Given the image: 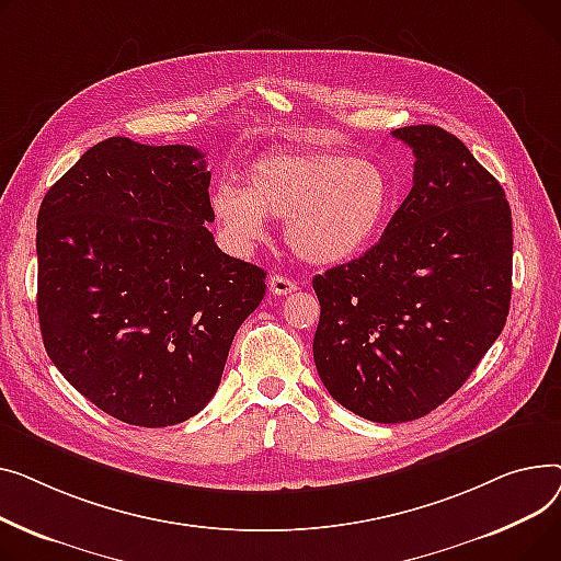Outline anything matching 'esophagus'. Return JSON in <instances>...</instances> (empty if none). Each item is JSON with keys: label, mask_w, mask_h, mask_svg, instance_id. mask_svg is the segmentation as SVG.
<instances>
[{"label": "esophagus", "mask_w": 561, "mask_h": 561, "mask_svg": "<svg viewBox=\"0 0 561 561\" xmlns=\"http://www.w3.org/2000/svg\"><path fill=\"white\" fill-rule=\"evenodd\" d=\"M296 287H299V285H296L294 280H289L287 276H272L270 278V291L272 294H276V296H285V294H291Z\"/></svg>", "instance_id": "esophagus-1"}]
</instances>
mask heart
<instances>
[{
    "mask_svg": "<svg viewBox=\"0 0 561 561\" xmlns=\"http://www.w3.org/2000/svg\"><path fill=\"white\" fill-rule=\"evenodd\" d=\"M391 204V181L378 160L335 149L267 153L249 168L247 187L224 183L213 192L215 219L236 244L262 240L267 217L287 219V244L312 265H337L365 251Z\"/></svg>",
    "mask_w": 561,
    "mask_h": 561,
    "instance_id": "obj_1",
    "label": "heart"
}]
</instances>
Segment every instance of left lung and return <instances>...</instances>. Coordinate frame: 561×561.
Instances as JSON below:
<instances>
[{"instance_id": "left-lung-1", "label": "left lung", "mask_w": 561, "mask_h": 561, "mask_svg": "<svg viewBox=\"0 0 561 561\" xmlns=\"http://www.w3.org/2000/svg\"><path fill=\"white\" fill-rule=\"evenodd\" d=\"M414 185L382 238L314 276V365L328 393L376 423L425 416L499 340L512 299V210L501 183L448 130H393Z\"/></svg>"}]
</instances>
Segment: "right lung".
Wrapping results in <instances>:
<instances>
[{
    "label": "right lung",
    "instance_id": "obj_1",
    "mask_svg": "<svg viewBox=\"0 0 561 561\" xmlns=\"http://www.w3.org/2000/svg\"><path fill=\"white\" fill-rule=\"evenodd\" d=\"M210 172L187 145L108 138L45 194L38 319L47 355L106 414L164 427L199 414L265 296L208 224Z\"/></svg>",
    "mask_w": 561,
    "mask_h": 561
}]
</instances>
